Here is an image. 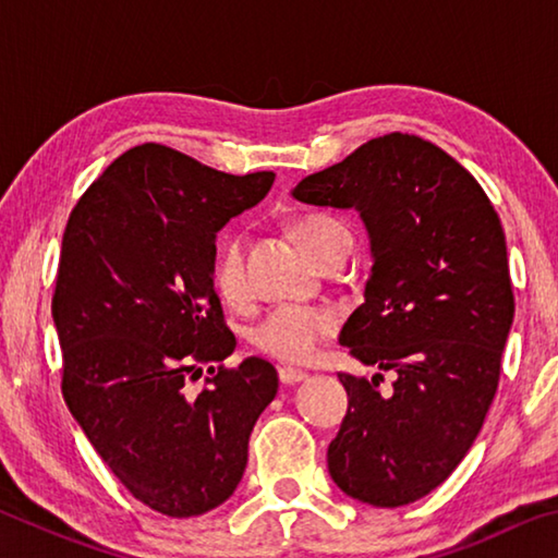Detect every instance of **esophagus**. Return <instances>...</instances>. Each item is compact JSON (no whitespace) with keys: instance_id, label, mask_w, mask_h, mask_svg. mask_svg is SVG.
I'll return each instance as SVG.
<instances>
[{"instance_id":"1","label":"esophagus","mask_w":558,"mask_h":558,"mask_svg":"<svg viewBox=\"0 0 558 558\" xmlns=\"http://www.w3.org/2000/svg\"><path fill=\"white\" fill-rule=\"evenodd\" d=\"M278 376H280V384H286V386L300 384V381H305V379H307V374H305V372L292 369V366H282V369H278Z\"/></svg>"}]
</instances>
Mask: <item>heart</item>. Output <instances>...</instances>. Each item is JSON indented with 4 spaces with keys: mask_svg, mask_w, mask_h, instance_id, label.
I'll use <instances>...</instances> for the list:
<instances>
[{
    "mask_svg": "<svg viewBox=\"0 0 558 558\" xmlns=\"http://www.w3.org/2000/svg\"><path fill=\"white\" fill-rule=\"evenodd\" d=\"M298 241L305 245L310 256L323 260L325 253L332 245L349 235L344 223H339L332 216H302L295 223ZM211 282L216 295L226 305L241 307L251 298V282L243 263V241L239 235H229L216 251ZM337 317L327 307H310V305H280L260 319L253 327L251 342L260 352H266L282 362H307L317 352V347L335 332Z\"/></svg>",
    "mask_w": 558,
    "mask_h": 558,
    "instance_id": "1",
    "label": "heart"
}]
</instances>
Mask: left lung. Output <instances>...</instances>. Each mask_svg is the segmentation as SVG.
Listing matches in <instances>:
<instances>
[{
  "label": "left lung",
  "mask_w": 558,
  "mask_h": 558,
  "mask_svg": "<svg viewBox=\"0 0 558 558\" xmlns=\"http://www.w3.org/2000/svg\"><path fill=\"white\" fill-rule=\"evenodd\" d=\"M292 199L364 221L374 266L339 344L396 372L389 396L381 374H339L349 405L329 475L359 502L411 505L460 465L495 399L514 319L502 223L465 167L401 132L305 177Z\"/></svg>",
  "instance_id": "8db88e82"
}]
</instances>
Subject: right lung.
Wrapping results in <instances>:
<instances>
[{
	"label": "right lung",
	"mask_w": 558,
	"mask_h": 558,
	"mask_svg": "<svg viewBox=\"0 0 558 558\" xmlns=\"http://www.w3.org/2000/svg\"><path fill=\"white\" fill-rule=\"evenodd\" d=\"M272 172L233 177L165 145L120 155L65 223L51 315L63 399L132 497L167 517H199L239 487L248 438L278 393V372L223 362L235 337L211 282L216 233L263 202ZM194 379V376H192Z\"/></svg>",
	"instance_id": "add662e5"
}]
</instances>
